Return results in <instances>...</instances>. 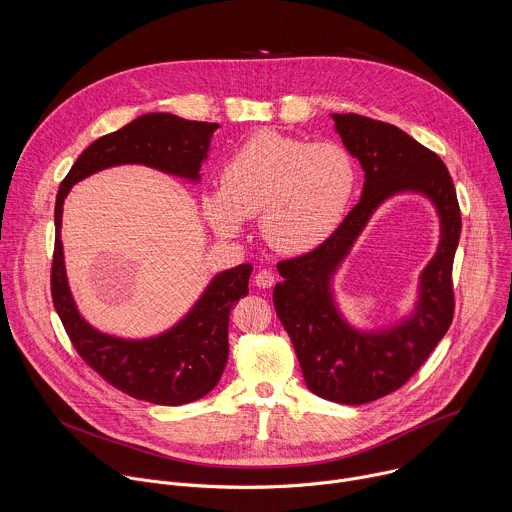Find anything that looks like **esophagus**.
Returning a JSON list of instances; mask_svg holds the SVG:
<instances>
[{
  "label": "esophagus",
  "instance_id": "obj_1",
  "mask_svg": "<svg viewBox=\"0 0 512 512\" xmlns=\"http://www.w3.org/2000/svg\"><path fill=\"white\" fill-rule=\"evenodd\" d=\"M273 283H275L273 271H269V269H259V271L255 273V285H257V287L269 289Z\"/></svg>",
  "mask_w": 512,
  "mask_h": 512
}]
</instances>
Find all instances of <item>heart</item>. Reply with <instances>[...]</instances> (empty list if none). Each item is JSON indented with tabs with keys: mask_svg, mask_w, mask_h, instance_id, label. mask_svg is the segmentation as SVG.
I'll return each instance as SVG.
<instances>
[{
	"mask_svg": "<svg viewBox=\"0 0 512 512\" xmlns=\"http://www.w3.org/2000/svg\"><path fill=\"white\" fill-rule=\"evenodd\" d=\"M358 187L354 154L339 142L261 130L223 164L221 187L205 191L203 213L221 235L259 215L263 241L279 253H307L344 221Z\"/></svg>",
	"mask_w": 512,
	"mask_h": 512,
	"instance_id": "b5f03b06",
	"label": "heart"
}]
</instances>
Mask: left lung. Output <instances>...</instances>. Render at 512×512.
Instances as JSON below:
<instances>
[{"instance_id": "1", "label": "left lung", "mask_w": 512, "mask_h": 512, "mask_svg": "<svg viewBox=\"0 0 512 512\" xmlns=\"http://www.w3.org/2000/svg\"><path fill=\"white\" fill-rule=\"evenodd\" d=\"M346 148L360 160L362 201L333 235L313 251L277 263L283 283L273 305L291 337L307 388L337 404L360 406L402 388L430 358L454 317L452 265L462 219L456 189L442 158L394 124L360 114H333ZM398 190H420L443 219L439 253L423 274L415 317L392 332L366 336L336 315L328 277L373 209Z\"/></svg>"}]
</instances>
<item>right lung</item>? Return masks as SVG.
Wrapping results in <instances>:
<instances>
[{
	"label": "right lung",
	"instance_id": "right-lung-1",
	"mask_svg": "<svg viewBox=\"0 0 512 512\" xmlns=\"http://www.w3.org/2000/svg\"><path fill=\"white\" fill-rule=\"evenodd\" d=\"M217 126L164 112L138 116L124 128L94 140L72 164L56 197L50 289L62 325L78 356L102 380L150 404H189L217 386L229 356V315L233 305L249 293L251 265L245 263L217 275L177 327L144 342H126L96 331L76 311L60 241L62 207L72 185L114 164L138 162L164 173L197 179Z\"/></svg>",
	"mask_w": 512,
	"mask_h": 512
}]
</instances>
